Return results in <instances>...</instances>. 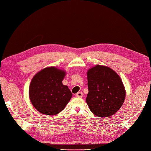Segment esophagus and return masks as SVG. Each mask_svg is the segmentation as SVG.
<instances>
[{
    "instance_id": "obj_1",
    "label": "esophagus",
    "mask_w": 151,
    "mask_h": 151,
    "mask_svg": "<svg viewBox=\"0 0 151 151\" xmlns=\"http://www.w3.org/2000/svg\"><path fill=\"white\" fill-rule=\"evenodd\" d=\"M83 94L82 92H78L77 93L76 96L77 98H81V97H83Z\"/></svg>"
}]
</instances>
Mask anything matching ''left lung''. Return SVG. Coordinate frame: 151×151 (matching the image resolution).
<instances>
[{"label":"left lung","instance_id":"1","mask_svg":"<svg viewBox=\"0 0 151 151\" xmlns=\"http://www.w3.org/2000/svg\"><path fill=\"white\" fill-rule=\"evenodd\" d=\"M88 94L86 101L99 117L116 113L123 104L126 90L121 77L109 67L96 65L87 71Z\"/></svg>","mask_w":151,"mask_h":151}]
</instances>
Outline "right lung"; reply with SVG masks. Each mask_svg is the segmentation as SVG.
Here are the masks:
<instances>
[{
    "label": "right lung",
    "mask_w": 151,
    "mask_h": 151,
    "mask_svg": "<svg viewBox=\"0 0 151 151\" xmlns=\"http://www.w3.org/2000/svg\"><path fill=\"white\" fill-rule=\"evenodd\" d=\"M66 72L55 67H48L33 77L30 84L29 99L39 112L53 116L62 111L72 94L62 81Z\"/></svg>",
    "instance_id": "1"
}]
</instances>
